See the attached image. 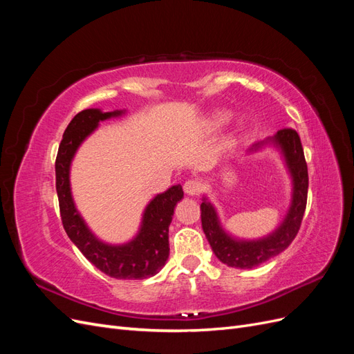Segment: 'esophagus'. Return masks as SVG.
I'll use <instances>...</instances> for the list:
<instances>
[{
  "mask_svg": "<svg viewBox=\"0 0 354 354\" xmlns=\"http://www.w3.org/2000/svg\"><path fill=\"white\" fill-rule=\"evenodd\" d=\"M183 189H185V192H186L187 195L196 196V195H199L201 192H202V183H201V181H198V180H187L186 183H185V186H183Z\"/></svg>",
  "mask_w": 354,
  "mask_h": 354,
  "instance_id": "1",
  "label": "esophagus"
}]
</instances>
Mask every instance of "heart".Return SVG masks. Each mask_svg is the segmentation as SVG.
<instances>
[{
	"instance_id": "heart-1",
	"label": "heart",
	"mask_w": 354,
	"mask_h": 354,
	"mask_svg": "<svg viewBox=\"0 0 354 354\" xmlns=\"http://www.w3.org/2000/svg\"><path fill=\"white\" fill-rule=\"evenodd\" d=\"M230 120V115L227 112H216L209 118V124L212 127H221Z\"/></svg>"
}]
</instances>
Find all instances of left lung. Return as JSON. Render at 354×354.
I'll use <instances>...</instances> for the list:
<instances>
[{"instance_id": "1", "label": "left lung", "mask_w": 354, "mask_h": 354, "mask_svg": "<svg viewBox=\"0 0 354 354\" xmlns=\"http://www.w3.org/2000/svg\"><path fill=\"white\" fill-rule=\"evenodd\" d=\"M283 152L289 173L294 181V195L291 208L288 216L281 224V227L274 230L269 236L260 241H236L230 238L221 229L217 212L209 202L203 199L201 203V220L203 233L211 245V248L217 259L230 267L238 269H252L261 263L270 260L272 257L285 251L295 239L301 226L303 216L307 205V190H308V173L304 151L299 136L292 128H283L276 133L272 138ZM259 145H254L257 147Z\"/></svg>"}]
</instances>
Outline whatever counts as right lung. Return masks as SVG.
<instances>
[{
    "label": "right lung",
    "instance_id": "obj_1",
    "mask_svg": "<svg viewBox=\"0 0 354 354\" xmlns=\"http://www.w3.org/2000/svg\"><path fill=\"white\" fill-rule=\"evenodd\" d=\"M121 113V111L85 109L73 116L63 134L56 158V190L63 227L85 259L116 279H146L156 274L167 263L169 255L168 227L173 220L176 203L183 198L181 186L169 187L151 201L145 211L140 232L130 243L120 246L100 242L88 230L73 205L69 186L71 160L78 146L100 121Z\"/></svg>",
    "mask_w": 354,
    "mask_h": 354
}]
</instances>
